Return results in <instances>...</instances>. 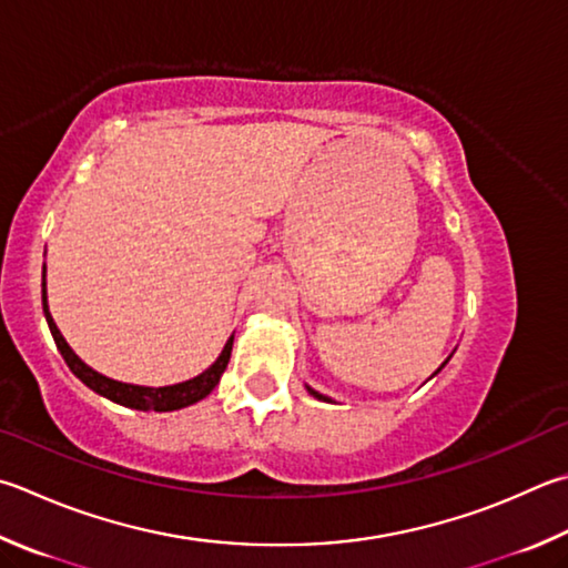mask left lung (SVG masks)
Here are the masks:
<instances>
[{
    "instance_id": "left-lung-1",
    "label": "left lung",
    "mask_w": 568,
    "mask_h": 568,
    "mask_svg": "<svg viewBox=\"0 0 568 568\" xmlns=\"http://www.w3.org/2000/svg\"><path fill=\"white\" fill-rule=\"evenodd\" d=\"M307 392H311V395H313V397H317V399H325V402H329L325 395H320V392H315L313 387H307Z\"/></svg>"
}]
</instances>
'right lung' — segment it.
<instances>
[{
	"instance_id": "right-lung-1",
	"label": "right lung",
	"mask_w": 568,
	"mask_h": 568,
	"mask_svg": "<svg viewBox=\"0 0 568 568\" xmlns=\"http://www.w3.org/2000/svg\"><path fill=\"white\" fill-rule=\"evenodd\" d=\"M41 305H44V315H47V323H49V329H51V337H54L59 353H61V357H64V363L69 365L71 373H74L89 389L99 392L101 397L116 402V405H123V407L143 409V412H149V409H153V412H173V409L195 405L199 399L211 395L213 387L221 383V375L225 373V367H229L231 349H233V335H231L229 343H225L219 359H215V363L209 369H205V373H201L199 377L185 379V383L169 385V387H141V385L119 383V379H111L106 375L97 373V369H91L87 363H81L74 349L67 345V339L61 337L54 317H51L49 305H47L44 273H41Z\"/></svg>"
}]
</instances>
